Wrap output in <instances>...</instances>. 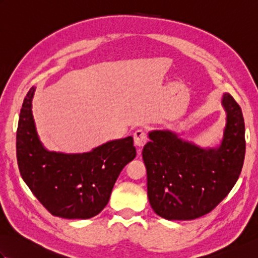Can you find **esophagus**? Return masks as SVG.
<instances>
[{
    "mask_svg": "<svg viewBox=\"0 0 258 258\" xmlns=\"http://www.w3.org/2000/svg\"><path fill=\"white\" fill-rule=\"evenodd\" d=\"M147 143V136L143 130H138L134 133V144L138 147V152H140L143 149V146Z\"/></svg>",
    "mask_w": 258,
    "mask_h": 258,
    "instance_id": "esophagus-1",
    "label": "esophagus"
}]
</instances>
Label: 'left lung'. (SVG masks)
Returning <instances> with one entry per match:
<instances>
[{"label": "left lung", "instance_id": "1", "mask_svg": "<svg viewBox=\"0 0 258 258\" xmlns=\"http://www.w3.org/2000/svg\"><path fill=\"white\" fill-rule=\"evenodd\" d=\"M221 144L201 147L168 130L149 133L142 156L147 174V196L153 210L168 221H189L214 210L236 184L245 157L242 109L228 93Z\"/></svg>", "mask_w": 258, "mask_h": 258}]
</instances>
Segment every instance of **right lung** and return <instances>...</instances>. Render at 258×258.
<instances>
[{"mask_svg":"<svg viewBox=\"0 0 258 258\" xmlns=\"http://www.w3.org/2000/svg\"><path fill=\"white\" fill-rule=\"evenodd\" d=\"M34 92L31 87L24 98L16 132L21 176L52 215L68 220L94 217L107 205L119 173L136 156L133 138L109 141L86 153L48 151L33 118Z\"/></svg>","mask_w":258,"mask_h":258,"instance_id":"1","label":"right lung"}]
</instances>
